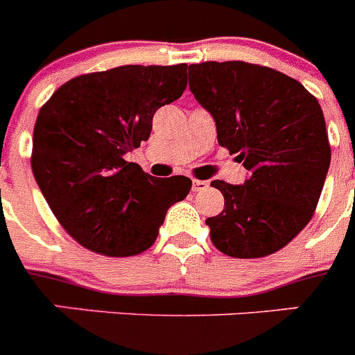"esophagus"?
I'll list each match as a JSON object with an SVG mask.
<instances>
[{
  "label": "esophagus",
  "mask_w": 355,
  "mask_h": 355,
  "mask_svg": "<svg viewBox=\"0 0 355 355\" xmlns=\"http://www.w3.org/2000/svg\"><path fill=\"white\" fill-rule=\"evenodd\" d=\"M209 187L208 181H200V180H193L192 181V190L193 192H202V190H206V188Z\"/></svg>",
  "instance_id": "1"
}]
</instances>
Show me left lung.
I'll list each match as a JSON object with an SVG mask.
<instances>
[{
  "label": "left lung",
  "mask_w": 355,
  "mask_h": 355,
  "mask_svg": "<svg viewBox=\"0 0 355 355\" xmlns=\"http://www.w3.org/2000/svg\"><path fill=\"white\" fill-rule=\"evenodd\" d=\"M188 85L215 121L222 147L249 171L241 184L211 181L224 211L206 218L213 245L233 258H263L311 220L331 165L316 97L293 78L247 62L188 67Z\"/></svg>",
  "instance_id": "1"
}]
</instances>
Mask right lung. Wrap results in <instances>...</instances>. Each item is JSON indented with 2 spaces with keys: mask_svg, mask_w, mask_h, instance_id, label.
<instances>
[{
  "mask_svg": "<svg viewBox=\"0 0 355 355\" xmlns=\"http://www.w3.org/2000/svg\"><path fill=\"white\" fill-rule=\"evenodd\" d=\"M184 89L187 64L122 65L72 78L40 108L31 171L78 243L115 258L144 252L188 196L190 178L158 180L124 159L149 139L156 110Z\"/></svg>",
  "mask_w": 355,
  "mask_h": 355,
  "instance_id": "right-lung-1",
  "label": "right lung"
}]
</instances>
